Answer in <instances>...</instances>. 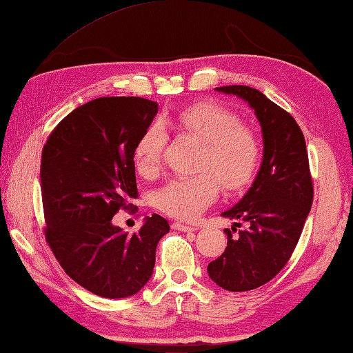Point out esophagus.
Returning a JSON list of instances; mask_svg holds the SVG:
<instances>
[{"label": "esophagus", "instance_id": "obj_1", "mask_svg": "<svg viewBox=\"0 0 353 353\" xmlns=\"http://www.w3.org/2000/svg\"><path fill=\"white\" fill-rule=\"evenodd\" d=\"M172 228L177 230V232H196V227L194 225H188V223H183V222H174L172 223Z\"/></svg>", "mask_w": 353, "mask_h": 353}]
</instances>
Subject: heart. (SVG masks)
I'll list each match as a JSON object with an SVG mask.
<instances>
[{"label": "heart", "instance_id": "heart-1", "mask_svg": "<svg viewBox=\"0 0 353 353\" xmlns=\"http://www.w3.org/2000/svg\"><path fill=\"white\" fill-rule=\"evenodd\" d=\"M162 123L201 142L196 176L177 177L159 191L157 207L176 219L191 221L214 201L221 185L225 191L245 188L256 176L262 159L261 140L252 128L241 125L233 111L213 101H197ZM166 143L159 123L146 126L134 146V162L140 174L156 176Z\"/></svg>", "mask_w": 353, "mask_h": 353}]
</instances>
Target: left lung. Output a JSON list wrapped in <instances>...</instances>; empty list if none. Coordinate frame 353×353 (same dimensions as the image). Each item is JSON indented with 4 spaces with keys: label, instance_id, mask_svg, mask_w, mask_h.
<instances>
[{
    "label": "left lung",
    "instance_id": "1",
    "mask_svg": "<svg viewBox=\"0 0 353 353\" xmlns=\"http://www.w3.org/2000/svg\"><path fill=\"white\" fill-rule=\"evenodd\" d=\"M216 91L245 100L264 139V156L253 185L222 213L245 222L247 228L238 234L234 227L223 230L228 239L225 252L207 268L219 287L247 292L272 281L290 259L312 207L313 182L304 134L290 114L250 86L232 85Z\"/></svg>",
    "mask_w": 353,
    "mask_h": 353
}]
</instances>
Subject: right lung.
I'll return each instance as SVG.
<instances>
[{"label": "right lung", "instance_id": "obj_1", "mask_svg": "<svg viewBox=\"0 0 353 353\" xmlns=\"http://www.w3.org/2000/svg\"><path fill=\"white\" fill-rule=\"evenodd\" d=\"M159 105L142 97H100L68 114L41 152L44 238L63 270L101 298H128L148 283L170 223L146 217L137 233L112 223L137 199L134 146Z\"/></svg>", "mask_w": 353, "mask_h": 353}]
</instances>
